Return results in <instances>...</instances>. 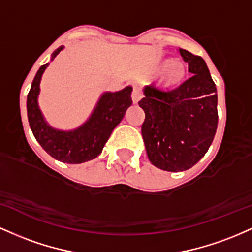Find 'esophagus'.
<instances>
[{
    "label": "esophagus",
    "mask_w": 252,
    "mask_h": 252,
    "mask_svg": "<svg viewBox=\"0 0 252 252\" xmlns=\"http://www.w3.org/2000/svg\"><path fill=\"white\" fill-rule=\"evenodd\" d=\"M143 97V94H141L140 89L138 87H133V92H132V101L133 103H138L140 101V98Z\"/></svg>",
    "instance_id": "obj_1"
}]
</instances>
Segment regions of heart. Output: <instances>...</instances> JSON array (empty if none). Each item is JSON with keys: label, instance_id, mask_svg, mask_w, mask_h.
I'll list each match as a JSON object with an SVG mask.
<instances>
[{"label": "heart", "instance_id": "b5f03b06", "mask_svg": "<svg viewBox=\"0 0 252 252\" xmlns=\"http://www.w3.org/2000/svg\"><path fill=\"white\" fill-rule=\"evenodd\" d=\"M162 69L158 86L164 90H175L180 88L187 78V66L179 59H160L155 66V72Z\"/></svg>", "mask_w": 252, "mask_h": 252}]
</instances>
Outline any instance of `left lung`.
<instances>
[{"label":"left lung","mask_w":252,"mask_h":252,"mask_svg":"<svg viewBox=\"0 0 252 252\" xmlns=\"http://www.w3.org/2000/svg\"><path fill=\"white\" fill-rule=\"evenodd\" d=\"M193 73L171 92L148 86L139 107L145 112L141 126L150 162L165 171L188 170L210 149L218 127V95L206 62L180 49Z\"/></svg>","instance_id":"left-lung-1"}]
</instances>
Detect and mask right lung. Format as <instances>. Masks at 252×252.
Wrapping results in <instances>:
<instances>
[{
  "label": "right lung",
  "instance_id": "1",
  "mask_svg": "<svg viewBox=\"0 0 252 252\" xmlns=\"http://www.w3.org/2000/svg\"><path fill=\"white\" fill-rule=\"evenodd\" d=\"M63 49L64 46L58 47L51 56V61ZM47 66L49 63L38 70L27 95L28 123L36 141L59 162L80 164L94 159L102 152L113 129L120 124L127 108L132 104V87L115 93H103L86 123L71 131H63L47 124L38 104L40 81Z\"/></svg>",
  "mask_w": 252,
  "mask_h": 252
}]
</instances>
